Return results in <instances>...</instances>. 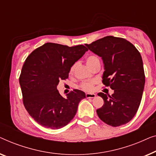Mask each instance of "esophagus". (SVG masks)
<instances>
[{"label": "esophagus", "mask_w": 156, "mask_h": 156, "mask_svg": "<svg viewBox=\"0 0 156 156\" xmlns=\"http://www.w3.org/2000/svg\"><path fill=\"white\" fill-rule=\"evenodd\" d=\"M96 95L95 93H86L85 94V97L86 98H95Z\"/></svg>", "instance_id": "1"}]
</instances>
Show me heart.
I'll return each instance as SVG.
<instances>
[{
  "mask_svg": "<svg viewBox=\"0 0 156 156\" xmlns=\"http://www.w3.org/2000/svg\"><path fill=\"white\" fill-rule=\"evenodd\" d=\"M100 61V59L98 56L95 55H89L85 58V63L86 65L90 69L91 66L95 64L96 62ZM74 69H75V66H72L70 69L69 74H72L74 71ZM96 83L95 80H90V81H87V82H83L80 85V87L83 90L90 92L93 90L94 85H95Z\"/></svg>",
  "mask_w": 156,
  "mask_h": 156,
  "instance_id": "heart-1",
  "label": "heart"
}]
</instances>
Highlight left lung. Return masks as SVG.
Returning a JSON list of instances; mask_svg holds the SVG:
<instances>
[{
  "instance_id": "8db88e82",
  "label": "left lung",
  "mask_w": 156,
  "mask_h": 156,
  "mask_svg": "<svg viewBox=\"0 0 156 156\" xmlns=\"http://www.w3.org/2000/svg\"><path fill=\"white\" fill-rule=\"evenodd\" d=\"M85 46L102 57V83L114 90L112 95L98 94L104 100L103 106L97 109L98 117L112 126L126 124L137 112L143 95L145 74L141 54L126 39L113 36Z\"/></svg>"
}]
</instances>
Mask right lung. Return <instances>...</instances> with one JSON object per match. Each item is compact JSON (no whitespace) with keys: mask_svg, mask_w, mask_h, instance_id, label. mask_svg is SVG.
<instances>
[{"mask_svg":"<svg viewBox=\"0 0 156 156\" xmlns=\"http://www.w3.org/2000/svg\"><path fill=\"white\" fill-rule=\"evenodd\" d=\"M87 51L83 45L69 47L46 43L26 58L19 78L23 104L29 115L42 126L61 129L75 117L85 93L73 90L63 98L56 87L59 80L69 78L71 67Z\"/></svg>","mask_w":156,"mask_h":156,"instance_id":"right-lung-1","label":"right lung"}]
</instances>
